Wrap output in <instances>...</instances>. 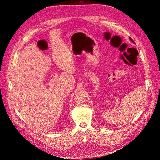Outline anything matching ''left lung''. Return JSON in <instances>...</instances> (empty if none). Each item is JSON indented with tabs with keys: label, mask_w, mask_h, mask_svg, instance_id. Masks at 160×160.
I'll use <instances>...</instances> for the list:
<instances>
[{
	"label": "left lung",
	"mask_w": 160,
	"mask_h": 160,
	"mask_svg": "<svg viewBox=\"0 0 160 160\" xmlns=\"http://www.w3.org/2000/svg\"><path fill=\"white\" fill-rule=\"evenodd\" d=\"M130 38V40H131V41H132V42H133V43H134V41H133V40H132V38Z\"/></svg>",
	"instance_id": "1"
}]
</instances>
